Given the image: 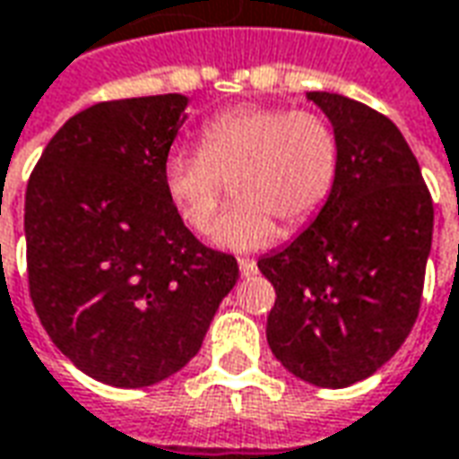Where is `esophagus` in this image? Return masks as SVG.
Returning <instances> with one entry per match:
<instances>
[{
  "instance_id": "esophagus-1",
  "label": "esophagus",
  "mask_w": 459,
  "mask_h": 459,
  "mask_svg": "<svg viewBox=\"0 0 459 459\" xmlns=\"http://www.w3.org/2000/svg\"><path fill=\"white\" fill-rule=\"evenodd\" d=\"M239 273H242V275H255V273H257V263L242 257V260H239Z\"/></svg>"
}]
</instances>
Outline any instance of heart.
I'll return each mask as SVG.
<instances>
[{
    "label": "heart",
    "mask_w": 459,
    "mask_h": 459,
    "mask_svg": "<svg viewBox=\"0 0 459 459\" xmlns=\"http://www.w3.org/2000/svg\"><path fill=\"white\" fill-rule=\"evenodd\" d=\"M341 149L333 126L313 110L237 106L202 126L199 151L177 149L164 161V189L181 222L209 235L235 181L237 204L224 214L214 242L250 252L273 245L280 222L308 224L331 199Z\"/></svg>",
    "instance_id": "b5f03b06"
}]
</instances>
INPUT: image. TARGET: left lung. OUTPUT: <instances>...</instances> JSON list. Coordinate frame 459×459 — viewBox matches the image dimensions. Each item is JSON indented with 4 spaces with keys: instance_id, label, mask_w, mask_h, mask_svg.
Wrapping results in <instances>:
<instances>
[{
    "instance_id": "obj_1",
    "label": "left lung",
    "mask_w": 459,
    "mask_h": 459,
    "mask_svg": "<svg viewBox=\"0 0 459 459\" xmlns=\"http://www.w3.org/2000/svg\"><path fill=\"white\" fill-rule=\"evenodd\" d=\"M308 100L336 131V186L318 217L257 267L278 293L267 316L275 359L298 379L343 389L379 371L417 321L435 207L386 116L338 93Z\"/></svg>"
}]
</instances>
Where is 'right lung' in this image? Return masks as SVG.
<instances>
[{
    "instance_id": "1",
    "label": "right lung",
    "mask_w": 459,
    "mask_h": 459,
    "mask_svg": "<svg viewBox=\"0 0 459 459\" xmlns=\"http://www.w3.org/2000/svg\"><path fill=\"white\" fill-rule=\"evenodd\" d=\"M186 106L166 93L85 108L27 184L37 316L82 374L110 386H151L189 364L239 278L235 257L204 247L166 196Z\"/></svg>"
}]
</instances>
